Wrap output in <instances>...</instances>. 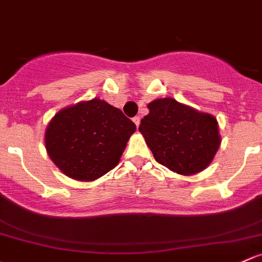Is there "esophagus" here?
Here are the masks:
<instances>
[{
	"mask_svg": "<svg viewBox=\"0 0 262 262\" xmlns=\"http://www.w3.org/2000/svg\"><path fill=\"white\" fill-rule=\"evenodd\" d=\"M133 122H134V124H136V125H137V128H138L139 124H140V117H134V118H133Z\"/></svg>",
	"mask_w": 262,
	"mask_h": 262,
	"instance_id": "1",
	"label": "esophagus"
}]
</instances>
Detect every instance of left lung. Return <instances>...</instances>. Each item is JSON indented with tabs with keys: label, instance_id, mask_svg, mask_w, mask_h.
<instances>
[{
	"label": "left lung",
	"instance_id": "8db88e82",
	"mask_svg": "<svg viewBox=\"0 0 262 262\" xmlns=\"http://www.w3.org/2000/svg\"><path fill=\"white\" fill-rule=\"evenodd\" d=\"M139 132L158 163L182 176L202 172L221 145L219 123L213 115L198 112L172 98L148 104Z\"/></svg>",
	"mask_w": 262,
	"mask_h": 262
}]
</instances>
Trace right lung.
Here are the masks:
<instances>
[{
	"mask_svg": "<svg viewBox=\"0 0 262 262\" xmlns=\"http://www.w3.org/2000/svg\"><path fill=\"white\" fill-rule=\"evenodd\" d=\"M136 129L122 110L94 98L54 115L46 126L45 148L69 178L93 182L117 167Z\"/></svg>",
	"mask_w": 262,
	"mask_h": 262,
	"instance_id": "obj_1",
	"label": "right lung"
}]
</instances>
